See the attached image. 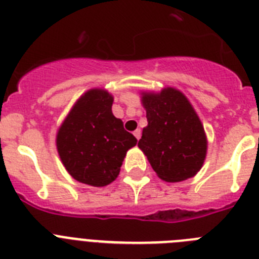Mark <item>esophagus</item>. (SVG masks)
<instances>
[{
  "mask_svg": "<svg viewBox=\"0 0 259 259\" xmlns=\"http://www.w3.org/2000/svg\"><path fill=\"white\" fill-rule=\"evenodd\" d=\"M134 135H135V137H136L137 140H140V137H141V131H140V130H136V131L134 132Z\"/></svg>",
  "mask_w": 259,
  "mask_h": 259,
  "instance_id": "34e87169",
  "label": "esophagus"
}]
</instances>
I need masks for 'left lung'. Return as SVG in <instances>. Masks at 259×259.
<instances>
[{"mask_svg": "<svg viewBox=\"0 0 259 259\" xmlns=\"http://www.w3.org/2000/svg\"><path fill=\"white\" fill-rule=\"evenodd\" d=\"M148 125L139 148L162 180L176 183L194 176L206 157L207 141L188 98L175 88L143 93Z\"/></svg>", "mask_w": 259, "mask_h": 259, "instance_id": "8db88e82", "label": "left lung"}]
</instances>
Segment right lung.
Here are the masks:
<instances>
[{
	"mask_svg": "<svg viewBox=\"0 0 259 259\" xmlns=\"http://www.w3.org/2000/svg\"><path fill=\"white\" fill-rule=\"evenodd\" d=\"M114 98L91 89L71 109L57 134V149L75 180L105 187L116 179L128 149L137 144L111 111Z\"/></svg>",
	"mask_w": 259,
	"mask_h": 259,
	"instance_id": "1",
	"label": "right lung"
}]
</instances>
